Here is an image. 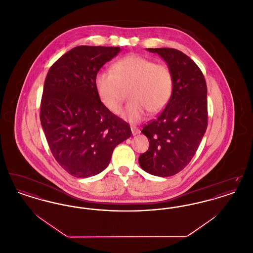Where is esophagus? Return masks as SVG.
Returning <instances> with one entry per match:
<instances>
[{
    "label": "esophagus",
    "mask_w": 253,
    "mask_h": 253,
    "mask_svg": "<svg viewBox=\"0 0 253 253\" xmlns=\"http://www.w3.org/2000/svg\"><path fill=\"white\" fill-rule=\"evenodd\" d=\"M131 130H132V133L133 136H134V135H136V134H138V133L140 132L137 128H135V127H133V126L131 127Z\"/></svg>",
    "instance_id": "1"
}]
</instances>
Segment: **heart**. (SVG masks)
Segmentation results:
<instances>
[{"label": "heart", "instance_id": "b5f03b06", "mask_svg": "<svg viewBox=\"0 0 253 253\" xmlns=\"http://www.w3.org/2000/svg\"><path fill=\"white\" fill-rule=\"evenodd\" d=\"M94 84L100 102L113 114L120 112L125 90L130 89L131 101L121 114L130 123L143 121L147 112L157 114L163 110L173 88L172 75L167 65L135 54L116 61L112 72L98 71Z\"/></svg>", "mask_w": 253, "mask_h": 253}]
</instances>
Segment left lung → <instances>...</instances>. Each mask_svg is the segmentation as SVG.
<instances>
[{
  "label": "left lung",
  "instance_id": "obj_1",
  "mask_svg": "<svg viewBox=\"0 0 253 253\" xmlns=\"http://www.w3.org/2000/svg\"><path fill=\"white\" fill-rule=\"evenodd\" d=\"M168 65L173 80L170 99L156 120L141 132L149 139L140 155V167L150 174L166 177L179 172L195 155L208 126L207 84L192 59L173 48H148Z\"/></svg>",
  "mask_w": 253,
  "mask_h": 253
}]
</instances>
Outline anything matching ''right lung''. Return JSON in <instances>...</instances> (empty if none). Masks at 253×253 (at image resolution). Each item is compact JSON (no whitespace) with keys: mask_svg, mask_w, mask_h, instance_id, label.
Masks as SVG:
<instances>
[{"mask_svg":"<svg viewBox=\"0 0 253 253\" xmlns=\"http://www.w3.org/2000/svg\"><path fill=\"white\" fill-rule=\"evenodd\" d=\"M121 51L77 46L47 73L41 124L52 155L75 177H90L104 170L116 146L132 134L128 123L102 105L94 84L96 73Z\"/></svg>","mask_w":253,"mask_h":253,"instance_id":"1","label":"right lung"}]
</instances>
